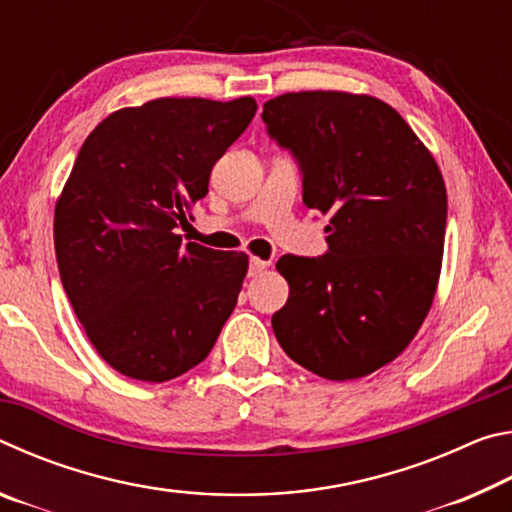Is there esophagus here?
<instances>
[{
    "label": "esophagus",
    "mask_w": 512,
    "mask_h": 512,
    "mask_svg": "<svg viewBox=\"0 0 512 512\" xmlns=\"http://www.w3.org/2000/svg\"><path fill=\"white\" fill-rule=\"evenodd\" d=\"M266 266H268L266 259L250 257V264H248V275H250V277H257V275H262V273L266 271Z\"/></svg>",
    "instance_id": "esophagus-1"
}]
</instances>
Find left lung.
<instances>
[{"mask_svg":"<svg viewBox=\"0 0 512 512\" xmlns=\"http://www.w3.org/2000/svg\"><path fill=\"white\" fill-rule=\"evenodd\" d=\"M268 135L302 171V201L329 216L323 257L275 264L289 300L277 343L318 377H366L400 357L436 296L447 189L400 112L370 94L287 92L264 103Z\"/></svg>","mask_w":512,"mask_h":512,"instance_id":"8db88e82","label":"left lung"}]
</instances>
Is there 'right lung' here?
<instances>
[{
    "label": "right lung",
    "mask_w": 512,
    "mask_h": 512,
    "mask_svg": "<svg viewBox=\"0 0 512 512\" xmlns=\"http://www.w3.org/2000/svg\"><path fill=\"white\" fill-rule=\"evenodd\" d=\"M257 112L253 97H164L83 142L54 212L60 280L108 366L169 381L198 366L237 305L248 255L176 235Z\"/></svg>",
    "instance_id": "add662e5"
}]
</instances>
